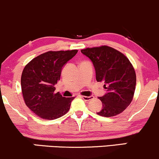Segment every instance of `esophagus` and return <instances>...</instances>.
Here are the masks:
<instances>
[{"mask_svg":"<svg viewBox=\"0 0 159 159\" xmlns=\"http://www.w3.org/2000/svg\"><path fill=\"white\" fill-rule=\"evenodd\" d=\"M81 97L83 98V99L86 100V101H89V100L92 99V98H93V96H81Z\"/></svg>","mask_w":159,"mask_h":159,"instance_id":"obj_1","label":"esophagus"}]
</instances>
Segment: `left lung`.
I'll list each match as a JSON object with an SVG mask.
<instances>
[{
	"instance_id": "left-lung-1",
	"label": "left lung",
	"mask_w": 159,
	"mask_h": 159,
	"mask_svg": "<svg viewBox=\"0 0 159 159\" xmlns=\"http://www.w3.org/2000/svg\"><path fill=\"white\" fill-rule=\"evenodd\" d=\"M96 70L97 81H104L107 93L98 97L102 108L98 115L110 117L120 114L132 102L136 86V74L129 60L111 47L100 46L82 49Z\"/></svg>"
}]
</instances>
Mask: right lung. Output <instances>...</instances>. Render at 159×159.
<instances>
[{
    "label": "right lung",
    "mask_w": 159,
    "mask_h": 159,
    "mask_svg": "<svg viewBox=\"0 0 159 159\" xmlns=\"http://www.w3.org/2000/svg\"><path fill=\"white\" fill-rule=\"evenodd\" d=\"M78 50L48 52L25 66L21 78V91L26 105L45 120H54L68 112L75 97L66 98L55 93L63 66Z\"/></svg>",
    "instance_id": "right-lung-1"
}]
</instances>
